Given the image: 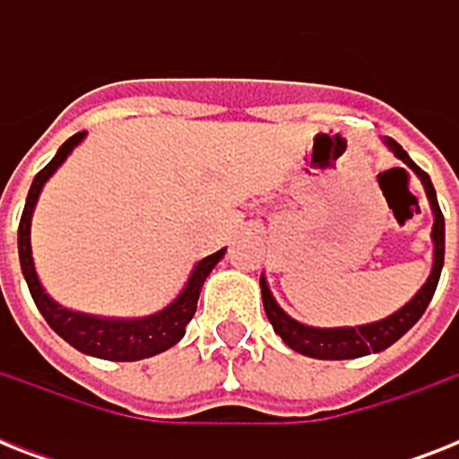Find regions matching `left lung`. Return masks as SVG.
<instances>
[{
  "label": "left lung",
  "instance_id": "left-lung-1",
  "mask_svg": "<svg viewBox=\"0 0 459 459\" xmlns=\"http://www.w3.org/2000/svg\"><path fill=\"white\" fill-rule=\"evenodd\" d=\"M384 143L400 161H405L420 176L421 186L427 190L429 204H431V212H434V229H431V238H434V266H431V273H429L427 283L417 290L412 300L407 302L405 307H400L398 312H393L391 316L374 321V324L341 328L305 326L300 321H295L293 316H288L279 307V302L273 300L272 290L266 286V279L262 276L259 288H262L266 316H269L273 331L283 338L288 348H293L300 355L316 357V359H355V357H364L391 348L393 342L403 338L421 319V314L427 312L429 302H431L436 293V286H438V279H441L443 255H446V221H443L441 207H438V200H436L434 183L429 178V173L421 171L420 166L414 164L410 154L395 140L385 138Z\"/></svg>",
  "mask_w": 459,
  "mask_h": 459
}]
</instances>
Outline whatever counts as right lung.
I'll list each match as a JSON object with an SVG mask.
<instances>
[{"label":"right lung","instance_id":"1","mask_svg":"<svg viewBox=\"0 0 459 459\" xmlns=\"http://www.w3.org/2000/svg\"><path fill=\"white\" fill-rule=\"evenodd\" d=\"M82 138H85V131L75 133L74 138H68L59 147V152L54 154L52 161L32 180L28 197H25L21 223H18V257H21V269H23L25 283L30 288L32 300L38 305L39 314L45 316L47 324L64 341L71 342L75 350H81L85 355L100 357V359L135 362V359H145V357L159 355V352L173 348L186 335V326L195 316V309H197V298H200L202 286H204V281L212 273V269L219 264V259L223 257L226 247L214 252V255H209L202 262H197L193 273H190V279H187L186 288L178 293V298L171 305H166L164 309H159L157 314H150V316H140V319H107V316L71 312L66 307H61L59 302H54L45 293V288H42V283L38 279V272H35V264H32V209L38 204V197L47 180L52 178V173L66 161L68 154L81 145Z\"/></svg>","mask_w":459,"mask_h":459}]
</instances>
